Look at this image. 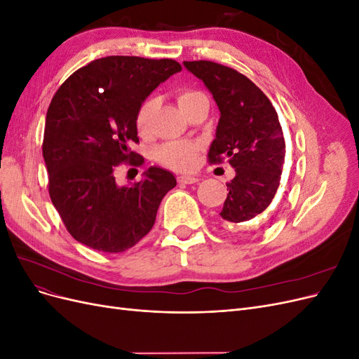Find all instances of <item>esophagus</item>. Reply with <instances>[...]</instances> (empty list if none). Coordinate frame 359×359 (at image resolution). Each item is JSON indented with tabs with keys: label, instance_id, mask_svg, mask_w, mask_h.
I'll return each mask as SVG.
<instances>
[{
	"label": "esophagus",
	"instance_id": "obj_1",
	"mask_svg": "<svg viewBox=\"0 0 359 359\" xmlns=\"http://www.w3.org/2000/svg\"><path fill=\"white\" fill-rule=\"evenodd\" d=\"M199 181V178L191 177V175H180L178 177V182L181 184H196Z\"/></svg>",
	"mask_w": 359,
	"mask_h": 359
}]
</instances>
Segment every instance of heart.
<instances>
[{
  "label": "heart",
  "instance_id": "b5f03b06",
  "mask_svg": "<svg viewBox=\"0 0 359 359\" xmlns=\"http://www.w3.org/2000/svg\"><path fill=\"white\" fill-rule=\"evenodd\" d=\"M202 95L199 91L194 90H182L178 93L177 99L181 106V109H184L190 102H193L196 97ZM156 107V100L154 99H147L142 104H140L137 115H136V127L140 133H145L149 121H151V115L154 112ZM198 145L190 144V142H184V140H177V142H169L161 145L157 151V158L163 165L175 169V170H186L193 166L194 160H196L198 156Z\"/></svg>",
  "mask_w": 359,
  "mask_h": 359
}]
</instances>
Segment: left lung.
Segmentation results:
<instances>
[{
  "mask_svg": "<svg viewBox=\"0 0 359 359\" xmlns=\"http://www.w3.org/2000/svg\"><path fill=\"white\" fill-rule=\"evenodd\" d=\"M184 67L205 83L220 111L210 163L227 158L235 169L220 223L229 229L244 226L268 208L280 186L286 144L278 115L240 72L212 61H184Z\"/></svg>",
  "mask_w": 359,
  "mask_h": 359,
  "instance_id": "left-lung-1",
  "label": "left lung"
}]
</instances>
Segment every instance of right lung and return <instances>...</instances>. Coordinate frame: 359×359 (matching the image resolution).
Masks as SVG:
<instances>
[{"mask_svg":"<svg viewBox=\"0 0 359 359\" xmlns=\"http://www.w3.org/2000/svg\"><path fill=\"white\" fill-rule=\"evenodd\" d=\"M181 72L175 60L114 55L76 70L53 95L46 114L43 158L49 194L69 233L104 253H121L154 226L158 205L177 186L157 166L144 180L119 187V163L142 166L136 115L157 86Z\"/></svg>","mask_w":359,"mask_h":359,"instance_id":"add662e5","label":"right lung"}]
</instances>
